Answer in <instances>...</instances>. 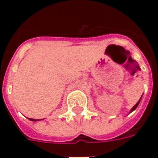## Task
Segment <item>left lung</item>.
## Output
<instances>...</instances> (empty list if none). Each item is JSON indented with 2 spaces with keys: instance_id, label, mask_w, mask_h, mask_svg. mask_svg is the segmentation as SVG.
I'll list each match as a JSON object with an SVG mask.
<instances>
[{
  "instance_id": "left-lung-1",
  "label": "left lung",
  "mask_w": 158,
  "mask_h": 158,
  "mask_svg": "<svg viewBox=\"0 0 158 158\" xmlns=\"http://www.w3.org/2000/svg\"><path fill=\"white\" fill-rule=\"evenodd\" d=\"M141 98H142V97H141ZM140 100H141V98H140V99H139V101L137 103L135 104V106H133V108H132V109H131V110H130V112H132L133 110H135V109H136V108H137L138 105H139V102H140Z\"/></svg>"
}]
</instances>
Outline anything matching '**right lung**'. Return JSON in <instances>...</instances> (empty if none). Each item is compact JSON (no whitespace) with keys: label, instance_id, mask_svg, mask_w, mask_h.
Wrapping results in <instances>:
<instances>
[{"label":"right lung","instance_id":"add662e5","mask_svg":"<svg viewBox=\"0 0 158 158\" xmlns=\"http://www.w3.org/2000/svg\"><path fill=\"white\" fill-rule=\"evenodd\" d=\"M30 120H33V121H37V120H34V119H32V118H28Z\"/></svg>","mask_w":158,"mask_h":158}]
</instances>
